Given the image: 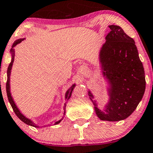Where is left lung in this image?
Wrapping results in <instances>:
<instances>
[{
    "mask_svg": "<svg viewBox=\"0 0 153 153\" xmlns=\"http://www.w3.org/2000/svg\"><path fill=\"white\" fill-rule=\"evenodd\" d=\"M108 27L111 31L99 54L101 73L107 84L108 101L100 109L90 89L88 95L99 119L117 122L124 120L135 111L144 95L146 78L135 41L119 26Z\"/></svg>",
    "mask_w": 153,
    "mask_h": 153,
    "instance_id": "left-lung-1",
    "label": "left lung"
}]
</instances>
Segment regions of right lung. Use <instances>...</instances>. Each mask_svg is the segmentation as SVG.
<instances>
[{"mask_svg":"<svg viewBox=\"0 0 153 153\" xmlns=\"http://www.w3.org/2000/svg\"><path fill=\"white\" fill-rule=\"evenodd\" d=\"M25 38H20V39H18L17 41H15L14 42V43L12 45V48L10 49V54H11V61H10V63L9 64V66L8 68H7V83H6V91H7V98H8V101L9 102H10V105H11V107H12L13 110H14V113L16 114V115L20 119H21L23 123H25V124L28 125V126H33V127H36V128H40V126H38L37 124H35V123L33 122L31 119H28V118H27V117L25 116V115H23V114L21 113V111H20V109L18 108V107L17 106V105L15 104V102H14V99H13V97L12 95H11V93H10V73H11V69H12V66H13V63H14V48L15 47L16 45H18L19 43H21L22 41H24ZM75 85H76L75 84H73L71 86V87L69 88L67 90V91L65 92V104H64V107H63V109H64V115L63 116L65 115V108H66V104H67L68 101L70 99V98H71V94H72V91L73 90H74V88H75ZM63 119V117H62V119H60L59 121H57V122H55V123H54V125H57L58 124V123H61V121Z\"/></svg>","mask_w":153,"mask_h":153,"instance_id":"right-lung-1","label":"right lung"}]
</instances>
